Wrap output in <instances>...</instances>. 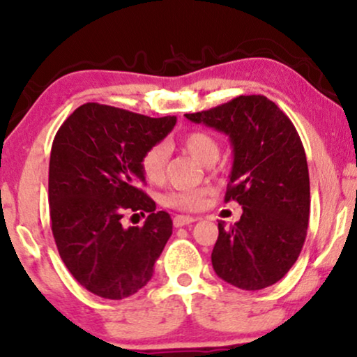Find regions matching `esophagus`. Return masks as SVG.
Returning a JSON list of instances; mask_svg holds the SVG:
<instances>
[{
  "instance_id": "1",
  "label": "esophagus",
  "mask_w": 357,
  "mask_h": 357,
  "mask_svg": "<svg viewBox=\"0 0 357 357\" xmlns=\"http://www.w3.org/2000/svg\"><path fill=\"white\" fill-rule=\"evenodd\" d=\"M196 220L197 218L189 217V215H176L173 218V223H174V227H184V225H189V223H192Z\"/></svg>"
}]
</instances>
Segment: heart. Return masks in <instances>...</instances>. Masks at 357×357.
<instances>
[{
	"label": "heart",
	"mask_w": 357,
	"mask_h": 357,
	"mask_svg": "<svg viewBox=\"0 0 357 357\" xmlns=\"http://www.w3.org/2000/svg\"><path fill=\"white\" fill-rule=\"evenodd\" d=\"M181 145L188 153L197 158L204 165H213L220 155V145L215 137L206 130H192L183 135ZM169 150L165 144H156L150 146L142 156V171L150 183H161L166 174V165H168ZM161 202L166 207L178 208V211H197L204 202L202 191H171L165 194Z\"/></svg>",
	"instance_id": "b5f03b06"
}]
</instances>
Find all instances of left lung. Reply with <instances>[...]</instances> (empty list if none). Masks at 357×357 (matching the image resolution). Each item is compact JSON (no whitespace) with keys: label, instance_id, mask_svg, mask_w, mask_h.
Masks as SVG:
<instances>
[{"label":"left lung","instance_id":"1","mask_svg":"<svg viewBox=\"0 0 357 357\" xmlns=\"http://www.w3.org/2000/svg\"><path fill=\"white\" fill-rule=\"evenodd\" d=\"M186 117L227 134L234 146L225 202H238L243 213L228 228L218 222L213 271L243 291L273 286L301 255L310 217L307 156L296 127L261 94Z\"/></svg>","mask_w":357,"mask_h":357}]
</instances>
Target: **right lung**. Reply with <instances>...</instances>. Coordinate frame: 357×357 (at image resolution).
<instances>
[{"mask_svg": "<svg viewBox=\"0 0 357 357\" xmlns=\"http://www.w3.org/2000/svg\"><path fill=\"white\" fill-rule=\"evenodd\" d=\"M174 123V116L88 102L56 132L49 165L52 234L66 269L94 296L121 301L139 292L173 234L169 213L156 212L142 191L140 163ZM126 211L149 217L144 227L123 229Z\"/></svg>", "mask_w": 357, "mask_h": 357, "instance_id": "obj_1", "label": "right lung"}]
</instances>
